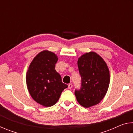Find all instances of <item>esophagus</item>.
<instances>
[{"label":"esophagus","mask_w":133,"mask_h":133,"mask_svg":"<svg viewBox=\"0 0 133 133\" xmlns=\"http://www.w3.org/2000/svg\"><path fill=\"white\" fill-rule=\"evenodd\" d=\"M72 87H73V84H72L71 83H70V84H69L68 85V88H69V89H71L72 88Z\"/></svg>","instance_id":"obj_1"}]
</instances>
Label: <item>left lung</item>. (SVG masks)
Wrapping results in <instances>:
<instances>
[{"mask_svg":"<svg viewBox=\"0 0 133 133\" xmlns=\"http://www.w3.org/2000/svg\"><path fill=\"white\" fill-rule=\"evenodd\" d=\"M77 65L82 78L80 90L75 91L78 103L85 108L98 104L109 87L110 71L103 58L94 51L85 53L78 58Z\"/></svg>","mask_w":133,"mask_h":133,"instance_id":"8db88e82","label":"left lung"}]
</instances>
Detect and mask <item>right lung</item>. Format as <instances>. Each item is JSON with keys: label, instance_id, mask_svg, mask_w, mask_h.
Wrapping results in <instances>:
<instances>
[{"label": "right lung", "instance_id": "add662e5", "mask_svg": "<svg viewBox=\"0 0 133 133\" xmlns=\"http://www.w3.org/2000/svg\"><path fill=\"white\" fill-rule=\"evenodd\" d=\"M57 56L49 50L38 53L29 65L26 80L28 90L35 102L44 107L55 105L68 85L55 70Z\"/></svg>", "mask_w": 133, "mask_h": 133}]
</instances>
